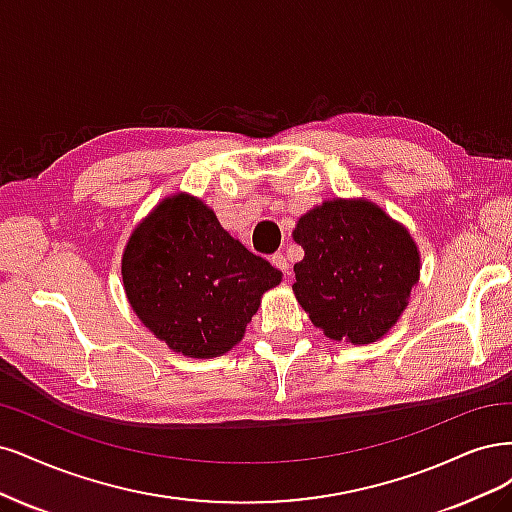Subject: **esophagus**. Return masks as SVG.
I'll return each instance as SVG.
<instances>
[{"label": "esophagus", "instance_id": "esophagus-1", "mask_svg": "<svg viewBox=\"0 0 512 512\" xmlns=\"http://www.w3.org/2000/svg\"><path fill=\"white\" fill-rule=\"evenodd\" d=\"M270 261H272V266H274V268L283 270V272L289 276V261H287V257H285L283 253H274V255L270 257Z\"/></svg>", "mask_w": 512, "mask_h": 512}]
</instances>
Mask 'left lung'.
<instances>
[{
  "label": "left lung",
  "mask_w": 512,
  "mask_h": 512,
  "mask_svg": "<svg viewBox=\"0 0 512 512\" xmlns=\"http://www.w3.org/2000/svg\"><path fill=\"white\" fill-rule=\"evenodd\" d=\"M291 236L304 249L295 300L327 338L370 344L398 323L421 274L408 227L366 197H329Z\"/></svg>",
  "instance_id": "8db88e82"
}]
</instances>
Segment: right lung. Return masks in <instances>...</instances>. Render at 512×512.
Here are the masks:
<instances>
[{"label":"right lung","mask_w":512,"mask_h":512,"mask_svg":"<svg viewBox=\"0 0 512 512\" xmlns=\"http://www.w3.org/2000/svg\"><path fill=\"white\" fill-rule=\"evenodd\" d=\"M131 310L178 355L212 359L244 338L283 272L223 229L214 210L172 193L134 227L121 259Z\"/></svg>","instance_id":"1"}]
</instances>
